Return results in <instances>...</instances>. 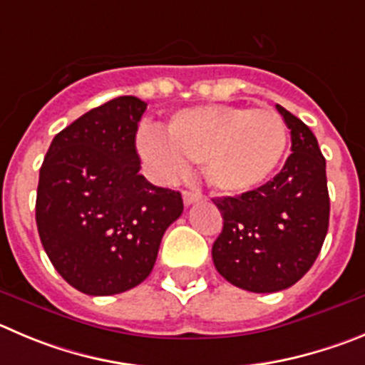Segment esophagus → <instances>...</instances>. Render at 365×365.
Here are the masks:
<instances>
[{"instance_id": "34e87169", "label": "esophagus", "mask_w": 365, "mask_h": 365, "mask_svg": "<svg viewBox=\"0 0 365 365\" xmlns=\"http://www.w3.org/2000/svg\"><path fill=\"white\" fill-rule=\"evenodd\" d=\"M183 203H185L187 207L192 205V203H196L198 200H202V194L200 192H194V190H183Z\"/></svg>"}]
</instances>
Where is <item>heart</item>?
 Masks as SVG:
<instances>
[{
  "instance_id": "b5f03b06",
  "label": "heart",
  "mask_w": 365,
  "mask_h": 365,
  "mask_svg": "<svg viewBox=\"0 0 365 365\" xmlns=\"http://www.w3.org/2000/svg\"><path fill=\"white\" fill-rule=\"evenodd\" d=\"M288 129L274 110L237 106H198L173 115L165 136L142 133L138 151L149 175L171 183L203 163V176L227 196L259 189L274 176L284 156Z\"/></svg>"
}]
</instances>
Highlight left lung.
I'll return each instance as SVG.
<instances>
[{"mask_svg":"<svg viewBox=\"0 0 365 365\" xmlns=\"http://www.w3.org/2000/svg\"><path fill=\"white\" fill-rule=\"evenodd\" d=\"M292 155L259 189L214 198L223 230L212 245L216 270L230 284L272 294L290 288L315 263L329 225L326 160L312 129L277 104Z\"/></svg>","mask_w":365,"mask_h":365,"instance_id":"left-lung-1","label":"left lung"}]
</instances>
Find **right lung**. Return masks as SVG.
I'll return each mask as SVG.
<instances>
[{"instance_id": "right-lung-1", "label": "right lung", "mask_w": 365, "mask_h": 365, "mask_svg": "<svg viewBox=\"0 0 365 365\" xmlns=\"http://www.w3.org/2000/svg\"><path fill=\"white\" fill-rule=\"evenodd\" d=\"M145 108L131 95L93 108L53 136L41 165V243L61 277L86 295L140 284L183 212L182 194L138 173L135 138Z\"/></svg>"}]
</instances>
